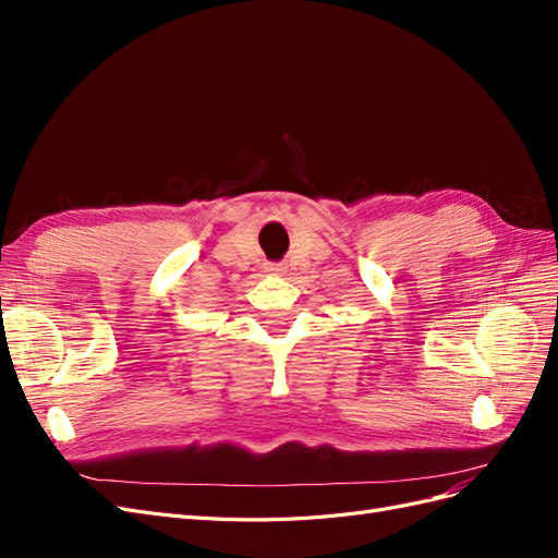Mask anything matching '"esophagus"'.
<instances>
[{
  "label": "esophagus",
  "mask_w": 558,
  "mask_h": 558,
  "mask_svg": "<svg viewBox=\"0 0 558 558\" xmlns=\"http://www.w3.org/2000/svg\"><path fill=\"white\" fill-rule=\"evenodd\" d=\"M267 272H269V275H281V272H283V267H281V265H269V267H267Z\"/></svg>",
  "instance_id": "obj_1"
}]
</instances>
